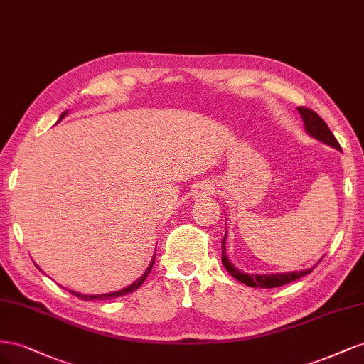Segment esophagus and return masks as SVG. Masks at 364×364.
I'll return each mask as SVG.
<instances>
[{"instance_id": "obj_1", "label": "esophagus", "mask_w": 364, "mask_h": 364, "mask_svg": "<svg viewBox=\"0 0 364 364\" xmlns=\"http://www.w3.org/2000/svg\"><path fill=\"white\" fill-rule=\"evenodd\" d=\"M214 191V186L209 185V183H200L196 186L194 190V197H206Z\"/></svg>"}]
</instances>
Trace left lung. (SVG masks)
<instances>
[{"mask_svg": "<svg viewBox=\"0 0 364 364\" xmlns=\"http://www.w3.org/2000/svg\"><path fill=\"white\" fill-rule=\"evenodd\" d=\"M297 112L301 114L302 121H304V127L305 132L310 136H313L314 139L323 142V144L333 147L336 150L341 151V147L337 142L336 136L333 135V132L329 130V127L326 126L325 121L318 117L311 109H305V107H297ZM228 235V230H226ZM226 235L222 241V262L225 269L232 274V277L246 284L247 287H255V289H273V287H281V285H285L289 282H293L296 279H299L305 274L311 273L314 267L311 269H305V270H299V272H284V273H245L238 270L232 262L229 261L228 253H226Z\"/></svg>", "mask_w": 364, "mask_h": 364, "instance_id": "obj_1", "label": "left lung"}]
</instances>
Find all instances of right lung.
I'll return each instance as SVG.
<instances>
[{"instance_id":"1","label":"right lung","mask_w":364,"mask_h":364,"mask_svg":"<svg viewBox=\"0 0 364 364\" xmlns=\"http://www.w3.org/2000/svg\"><path fill=\"white\" fill-rule=\"evenodd\" d=\"M68 115V111H65L60 117H59V121L60 119H63V117H67ZM58 121V123H59ZM153 262H155V257L151 258V261H150V266L146 269V272L142 273V277L141 278H138L135 282H132L129 287H126V289H123V290H118V291H112V293H106V294H83V293H77V291H73V290H68L71 294H74V296H77L79 297V299H83V301H106V299H112V297H119V296H124V294H127V293H132V291H135V290H138L139 287H141V284L146 281V278H147V274L150 273V270H151V266H153ZM63 289V287H62Z\"/></svg>"}]
</instances>
